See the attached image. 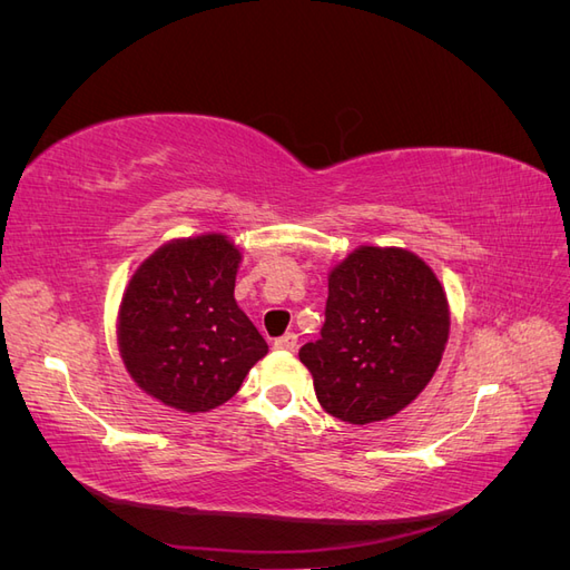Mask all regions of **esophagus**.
Here are the masks:
<instances>
[{
    "instance_id": "obj_1",
    "label": "esophagus",
    "mask_w": 570,
    "mask_h": 570,
    "mask_svg": "<svg viewBox=\"0 0 570 570\" xmlns=\"http://www.w3.org/2000/svg\"><path fill=\"white\" fill-rule=\"evenodd\" d=\"M273 347H275V350H283V352H292V350L297 347V335H295V333H287V335L275 340Z\"/></svg>"
}]
</instances>
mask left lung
<instances>
[{"label":"left lung","instance_id":"left-lung-1","mask_svg":"<svg viewBox=\"0 0 570 570\" xmlns=\"http://www.w3.org/2000/svg\"><path fill=\"white\" fill-rule=\"evenodd\" d=\"M450 302L421 256L361 245L327 275L321 340L299 361L331 416L366 425L406 409L435 375Z\"/></svg>","mask_w":570,"mask_h":570}]
</instances>
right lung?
Instances as JSON below:
<instances>
[{
  "instance_id": "add662e5",
  "label": "right lung",
  "mask_w": 570,
  "mask_h": 570,
  "mask_svg": "<svg viewBox=\"0 0 570 570\" xmlns=\"http://www.w3.org/2000/svg\"><path fill=\"white\" fill-rule=\"evenodd\" d=\"M243 254L226 235L170 239L132 273L118 352L137 387L185 413L226 404L268 352L235 302Z\"/></svg>"
}]
</instances>
